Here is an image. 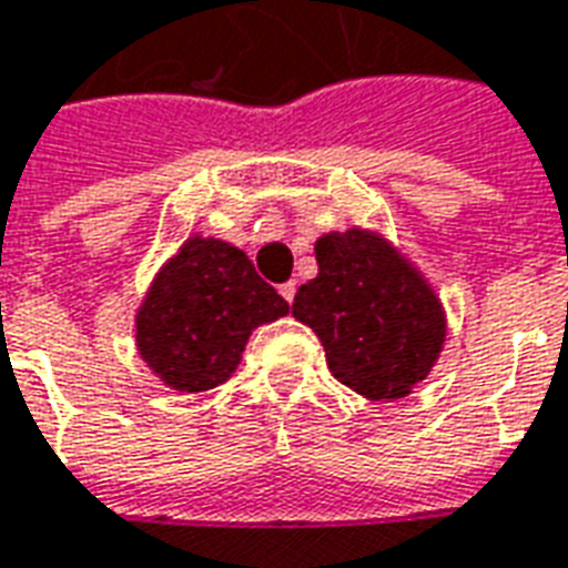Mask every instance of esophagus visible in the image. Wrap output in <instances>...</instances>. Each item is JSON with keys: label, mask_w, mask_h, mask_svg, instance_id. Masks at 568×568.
<instances>
[{"label": "esophagus", "mask_w": 568, "mask_h": 568, "mask_svg": "<svg viewBox=\"0 0 568 568\" xmlns=\"http://www.w3.org/2000/svg\"><path fill=\"white\" fill-rule=\"evenodd\" d=\"M295 292H297L295 283H283V285H280V295H283L285 301H288V304L295 301Z\"/></svg>", "instance_id": "obj_1"}]
</instances>
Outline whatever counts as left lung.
I'll list each match as a JSON object with an SVG mask.
<instances>
[{
  "mask_svg": "<svg viewBox=\"0 0 568 568\" xmlns=\"http://www.w3.org/2000/svg\"><path fill=\"white\" fill-rule=\"evenodd\" d=\"M320 276L297 288L292 316L325 346L337 381L371 402L405 398L447 334L435 292L383 236L368 231L316 240Z\"/></svg>",
  "mask_w": 568,
  "mask_h": 568,
  "instance_id": "left-lung-1",
  "label": "left lung"
}]
</instances>
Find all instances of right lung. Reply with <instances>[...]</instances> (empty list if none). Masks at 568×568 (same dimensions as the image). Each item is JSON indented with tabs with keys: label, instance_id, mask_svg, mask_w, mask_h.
<instances>
[{
	"label": "right lung",
	"instance_id": "right-lung-1",
	"mask_svg": "<svg viewBox=\"0 0 568 568\" xmlns=\"http://www.w3.org/2000/svg\"><path fill=\"white\" fill-rule=\"evenodd\" d=\"M288 304L261 280L246 252L191 236L154 276L136 313V346L179 393H206L240 365L248 334Z\"/></svg>",
	"mask_w": 568,
	"mask_h": 568
}]
</instances>
